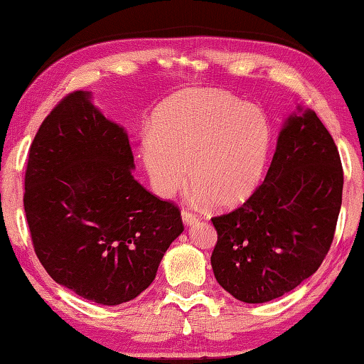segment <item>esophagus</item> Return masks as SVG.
I'll use <instances>...</instances> for the list:
<instances>
[{
    "mask_svg": "<svg viewBox=\"0 0 364 364\" xmlns=\"http://www.w3.org/2000/svg\"><path fill=\"white\" fill-rule=\"evenodd\" d=\"M182 220L186 225H193L198 219H196V215L193 213L187 211V209H182Z\"/></svg>",
    "mask_w": 364,
    "mask_h": 364,
    "instance_id": "34e87169",
    "label": "esophagus"
}]
</instances>
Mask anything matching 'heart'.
Masks as SVG:
<instances>
[{
  "mask_svg": "<svg viewBox=\"0 0 364 364\" xmlns=\"http://www.w3.org/2000/svg\"><path fill=\"white\" fill-rule=\"evenodd\" d=\"M272 144L270 119L259 107L222 92L186 91L158 108L140 158L161 198L182 188L188 168L196 198L232 208L259 187Z\"/></svg>",
  "mask_w": 364,
  "mask_h": 364,
  "instance_id": "1",
  "label": "heart"
}]
</instances>
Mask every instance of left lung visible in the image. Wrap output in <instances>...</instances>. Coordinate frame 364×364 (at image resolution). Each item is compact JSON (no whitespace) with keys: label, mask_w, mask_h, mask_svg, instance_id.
Returning <instances> with one entry per match:
<instances>
[{"label":"left lung","mask_w":364,"mask_h":364,"mask_svg":"<svg viewBox=\"0 0 364 364\" xmlns=\"http://www.w3.org/2000/svg\"><path fill=\"white\" fill-rule=\"evenodd\" d=\"M339 151L314 110L289 114L262 186L213 218L218 283L246 304L284 296L314 275L333 243L342 205Z\"/></svg>","instance_id":"1"}]
</instances>
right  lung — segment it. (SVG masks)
<instances>
[{
    "mask_svg": "<svg viewBox=\"0 0 364 364\" xmlns=\"http://www.w3.org/2000/svg\"><path fill=\"white\" fill-rule=\"evenodd\" d=\"M124 127L75 91L54 107L30 146L23 208L49 277L102 305L136 299L183 232L178 208L132 176Z\"/></svg>",
    "mask_w": 364,
    "mask_h": 364,
    "instance_id": "add662e5",
    "label": "right lung"
}]
</instances>
